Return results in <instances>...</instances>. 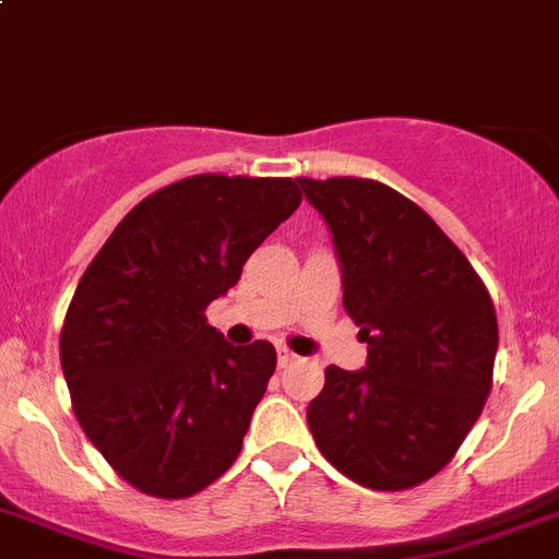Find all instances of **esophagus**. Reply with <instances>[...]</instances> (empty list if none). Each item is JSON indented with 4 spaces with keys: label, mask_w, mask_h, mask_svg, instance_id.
I'll return each instance as SVG.
<instances>
[{
    "label": "esophagus",
    "mask_w": 559,
    "mask_h": 559,
    "mask_svg": "<svg viewBox=\"0 0 559 559\" xmlns=\"http://www.w3.org/2000/svg\"><path fill=\"white\" fill-rule=\"evenodd\" d=\"M295 361H298V356L292 354L289 348H278V367H289L295 365Z\"/></svg>",
    "instance_id": "obj_1"
}]
</instances>
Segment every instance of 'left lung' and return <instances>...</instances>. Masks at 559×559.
<instances>
[{
    "label": "left lung",
    "mask_w": 559,
    "mask_h": 559,
    "mask_svg": "<svg viewBox=\"0 0 559 559\" xmlns=\"http://www.w3.org/2000/svg\"><path fill=\"white\" fill-rule=\"evenodd\" d=\"M331 230L361 370H325L306 409L325 460L373 490L435 476L479 420L499 348L485 284L440 225L379 180L298 178Z\"/></svg>",
    "instance_id": "8db88e82"
}]
</instances>
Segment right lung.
Listing matches in <instances>:
<instances>
[{
  "instance_id": "right-lung-1",
  "label": "right lung",
  "mask_w": 559,
  "mask_h": 559,
  "mask_svg": "<svg viewBox=\"0 0 559 559\" xmlns=\"http://www.w3.org/2000/svg\"><path fill=\"white\" fill-rule=\"evenodd\" d=\"M298 205L292 178L178 180L135 205L80 278L60 367L85 437L142 492L194 496L242 451L275 348H234L203 311Z\"/></svg>"
}]
</instances>
